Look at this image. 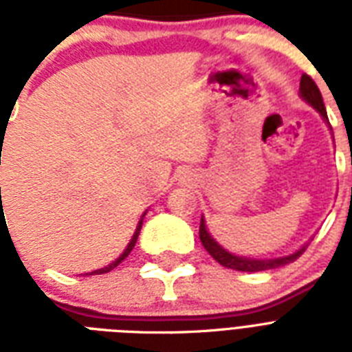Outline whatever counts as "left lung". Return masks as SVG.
<instances>
[{"label":"left lung","instance_id":"8db88e82","mask_svg":"<svg viewBox=\"0 0 352 352\" xmlns=\"http://www.w3.org/2000/svg\"><path fill=\"white\" fill-rule=\"evenodd\" d=\"M300 96L309 104V106L314 107V109L322 115L323 120L329 122L327 111H325V106H323L322 93H320L318 85L314 84V80H312L309 74H303V76H301ZM199 237H201V243H203V246L206 248V252L214 257L215 261L219 263V265H223V267L232 268V270H241V272H259V270H270V268L283 267V265H289V263L296 261V259L305 252V246H301L300 250H296L294 254H289V256L283 257H274V259H254V257L235 256L232 252L225 250V248L208 234L204 217H201Z\"/></svg>","mask_w":352,"mask_h":352}]
</instances>
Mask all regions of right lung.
<instances>
[{"label":"right lung","mask_w":352,"mask_h":352,"mask_svg":"<svg viewBox=\"0 0 352 352\" xmlns=\"http://www.w3.org/2000/svg\"><path fill=\"white\" fill-rule=\"evenodd\" d=\"M144 215H146V212H144ZM144 215H142V219H144ZM142 219L138 221V225H137V230H135V234H133L131 241H129V243H127L126 250L122 252L120 256H118L117 259H115V261H113V263H109V265H107V267H104V268H98V270H93V272H89V274H87V276H95V274H106V272H109V270H113V268H115V267H118V265H120V263L124 261V259H126L127 256H129V252L133 250V246H135V243H137V239H138V234H140V228H142Z\"/></svg>","instance_id":"1"}]
</instances>
